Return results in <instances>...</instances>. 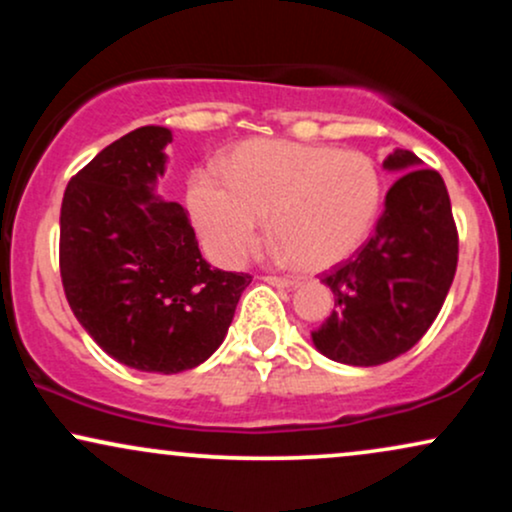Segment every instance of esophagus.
<instances>
[{"label":"esophagus","mask_w":512,"mask_h":512,"mask_svg":"<svg viewBox=\"0 0 512 512\" xmlns=\"http://www.w3.org/2000/svg\"><path fill=\"white\" fill-rule=\"evenodd\" d=\"M264 281L272 286H281V289H293V286H298V279H293V276H276V274H269L264 276Z\"/></svg>","instance_id":"esophagus-1"}]
</instances>
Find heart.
I'll use <instances>...</instances> for the list:
<instances>
[{"mask_svg":"<svg viewBox=\"0 0 512 512\" xmlns=\"http://www.w3.org/2000/svg\"><path fill=\"white\" fill-rule=\"evenodd\" d=\"M223 180L190 178L187 202L207 248L236 264L269 243L298 269H327L361 248L383 204V170L356 149L252 139L226 156Z\"/></svg>","mask_w":512,"mask_h":512,"instance_id":"obj_1","label":"heart"}]
</instances>
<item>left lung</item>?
<instances>
[{
	"mask_svg": "<svg viewBox=\"0 0 512 512\" xmlns=\"http://www.w3.org/2000/svg\"><path fill=\"white\" fill-rule=\"evenodd\" d=\"M383 166L404 175L387 190L373 236L322 276L334 310L313 342L346 366H380L407 354L438 317L457 269L460 240L438 170L421 168V158L402 149Z\"/></svg>",
	"mask_w": 512,
	"mask_h": 512,
	"instance_id": "left-lung-1",
	"label": "left lung"
}]
</instances>
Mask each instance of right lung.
Returning <instances> with one entry per match:
<instances>
[{"label": "right lung", "instance_id": "obj_1", "mask_svg": "<svg viewBox=\"0 0 512 512\" xmlns=\"http://www.w3.org/2000/svg\"><path fill=\"white\" fill-rule=\"evenodd\" d=\"M166 127H139L69 180L60 274L69 308L108 356L146 373H182L219 349L245 272L211 269L187 211L154 197Z\"/></svg>", "mask_w": 512, "mask_h": 512}]
</instances>
